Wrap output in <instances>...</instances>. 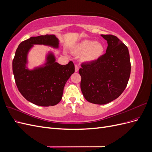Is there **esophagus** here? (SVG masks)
I'll return each mask as SVG.
<instances>
[{
	"mask_svg": "<svg viewBox=\"0 0 152 152\" xmlns=\"http://www.w3.org/2000/svg\"><path fill=\"white\" fill-rule=\"evenodd\" d=\"M79 65H77V64H75V72H77L78 71H79Z\"/></svg>",
	"mask_w": 152,
	"mask_h": 152,
	"instance_id": "1",
	"label": "esophagus"
}]
</instances>
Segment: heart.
Instances as JSON below:
<instances>
[{
	"mask_svg": "<svg viewBox=\"0 0 152 152\" xmlns=\"http://www.w3.org/2000/svg\"><path fill=\"white\" fill-rule=\"evenodd\" d=\"M103 47L100 43L91 40H84L76 47V51L84 55V59L87 61L97 59L103 53Z\"/></svg>",
	"mask_w": 152,
	"mask_h": 152,
	"instance_id": "heart-1",
	"label": "heart"
}]
</instances>
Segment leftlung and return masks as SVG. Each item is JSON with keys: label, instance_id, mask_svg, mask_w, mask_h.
<instances>
[{"label": "left lung", "instance_id": "obj_1", "mask_svg": "<svg viewBox=\"0 0 152 152\" xmlns=\"http://www.w3.org/2000/svg\"><path fill=\"white\" fill-rule=\"evenodd\" d=\"M107 41L106 53L96 60L81 64L80 88L89 102L104 104L125 90L131 74L129 50L116 36L102 35Z\"/></svg>", "mask_w": 152, "mask_h": 152}]
</instances>
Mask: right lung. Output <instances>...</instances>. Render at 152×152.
<instances>
[{"label": "right lung", "instance_id": "obj_1", "mask_svg": "<svg viewBox=\"0 0 152 152\" xmlns=\"http://www.w3.org/2000/svg\"><path fill=\"white\" fill-rule=\"evenodd\" d=\"M35 44L59 47V40L54 35L31 37L23 41L17 48L12 60V72L16 86L22 96L28 102L38 106L49 107L60 102L64 87L75 66L70 61L61 65L56 62L53 53H49L45 66L27 68V55Z\"/></svg>", "mask_w": 152, "mask_h": 152}]
</instances>
